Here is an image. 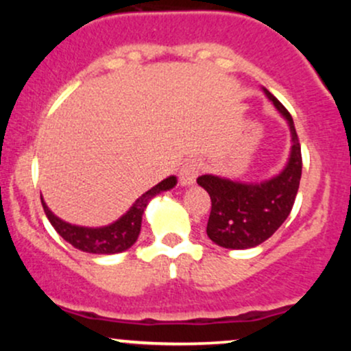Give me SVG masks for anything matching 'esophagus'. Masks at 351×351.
Listing matches in <instances>:
<instances>
[{
	"mask_svg": "<svg viewBox=\"0 0 351 351\" xmlns=\"http://www.w3.org/2000/svg\"><path fill=\"white\" fill-rule=\"evenodd\" d=\"M201 171V162L196 158H191L188 160V162H184L183 167H181L180 170V183L183 184V186H189V184H193L198 178Z\"/></svg>",
	"mask_w": 351,
	"mask_h": 351,
	"instance_id": "1",
	"label": "esophagus"
}]
</instances>
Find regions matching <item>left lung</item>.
<instances>
[{
    "mask_svg": "<svg viewBox=\"0 0 351 351\" xmlns=\"http://www.w3.org/2000/svg\"><path fill=\"white\" fill-rule=\"evenodd\" d=\"M264 94L291 128V155L279 175L259 181L241 183L215 175L199 176L198 184L211 198L206 232L213 243L226 249H249L263 244L291 215L302 176L299 136L291 114L267 88Z\"/></svg>",
    "mask_w": 351,
    "mask_h": 351,
    "instance_id": "obj_1",
    "label": "left lung"
}]
</instances>
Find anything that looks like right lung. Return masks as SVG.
Instances as JSON below:
<instances>
[{
    "mask_svg": "<svg viewBox=\"0 0 351 351\" xmlns=\"http://www.w3.org/2000/svg\"><path fill=\"white\" fill-rule=\"evenodd\" d=\"M176 184V176H168L167 180L160 181L156 186L148 189L143 193L138 199L132 204V208L122 217L115 221V223L108 224L104 228H84L75 226V224H69L62 221L54 213L47 208L41 196V203L46 213L47 219L52 224V228L58 231V234L62 237L64 241L74 245L79 251L88 252V254H117L127 251L128 247L135 244L138 239L140 228H142V216L145 213V208L150 203L153 196L158 193L171 189Z\"/></svg>",
    "mask_w": 351,
    "mask_h": 351,
    "instance_id": "add662e5",
    "label": "right lung"
}]
</instances>
